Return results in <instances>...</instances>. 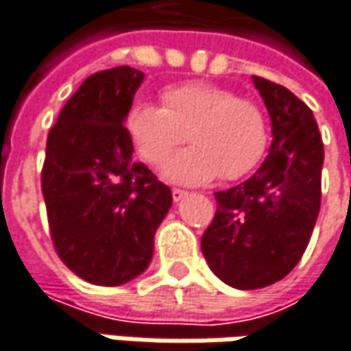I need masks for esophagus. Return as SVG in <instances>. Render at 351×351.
<instances>
[{
    "mask_svg": "<svg viewBox=\"0 0 351 351\" xmlns=\"http://www.w3.org/2000/svg\"><path fill=\"white\" fill-rule=\"evenodd\" d=\"M188 195V191L186 189H171V197H173V202H180V199H184Z\"/></svg>",
    "mask_w": 351,
    "mask_h": 351,
    "instance_id": "34e87169",
    "label": "esophagus"
}]
</instances>
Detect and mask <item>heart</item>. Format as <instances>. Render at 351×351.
<instances>
[{"instance_id": "obj_1", "label": "heart", "mask_w": 351, "mask_h": 351, "mask_svg": "<svg viewBox=\"0 0 351 351\" xmlns=\"http://www.w3.org/2000/svg\"><path fill=\"white\" fill-rule=\"evenodd\" d=\"M125 128L138 156L149 165H160L186 138L191 141V147L163 165V176L178 184H208L217 176L239 180L258 167L269 141L258 104L204 82L167 88L162 108L136 101Z\"/></svg>"}]
</instances>
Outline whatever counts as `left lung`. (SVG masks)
<instances>
[{
	"instance_id": "left-lung-1",
	"label": "left lung",
	"mask_w": 351,
	"mask_h": 351,
	"mask_svg": "<svg viewBox=\"0 0 351 351\" xmlns=\"http://www.w3.org/2000/svg\"><path fill=\"white\" fill-rule=\"evenodd\" d=\"M271 119L269 154L236 188L215 191L217 210L202 236L212 271L228 286L258 289L302 260L322 202L324 143L312 110L289 89L254 75Z\"/></svg>"
}]
</instances>
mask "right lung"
Here are the masks:
<instances>
[{
  "label": "right lung",
  "mask_w": 351,
  "mask_h": 351,
  "mask_svg": "<svg viewBox=\"0 0 351 351\" xmlns=\"http://www.w3.org/2000/svg\"><path fill=\"white\" fill-rule=\"evenodd\" d=\"M143 82L130 65L97 71L49 130L41 191L62 262L95 286H121L152 262L171 189L134 162L125 115Z\"/></svg>",
  "instance_id": "right-lung-1"
}]
</instances>
